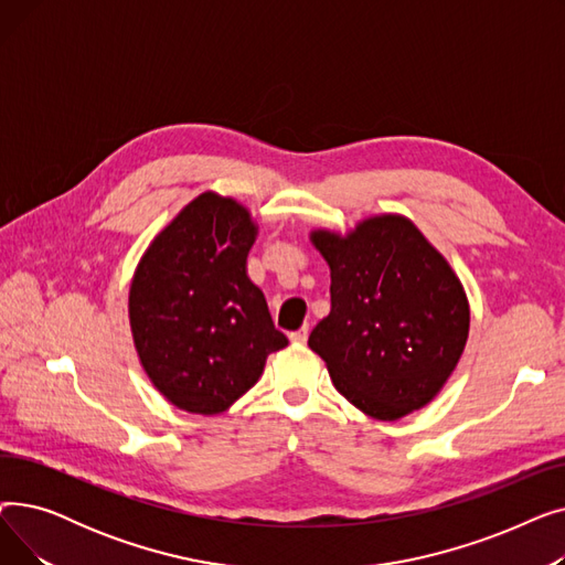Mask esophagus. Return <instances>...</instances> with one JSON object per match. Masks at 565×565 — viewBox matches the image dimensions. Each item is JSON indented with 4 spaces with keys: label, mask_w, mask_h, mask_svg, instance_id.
<instances>
[{
    "label": "esophagus",
    "mask_w": 565,
    "mask_h": 565,
    "mask_svg": "<svg viewBox=\"0 0 565 565\" xmlns=\"http://www.w3.org/2000/svg\"><path fill=\"white\" fill-rule=\"evenodd\" d=\"M307 339H309V324H305L302 330L290 334V341H292V343H307Z\"/></svg>",
    "instance_id": "esophagus-1"
}]
</instances>
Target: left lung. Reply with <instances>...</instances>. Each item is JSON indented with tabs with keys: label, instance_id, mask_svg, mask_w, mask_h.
Wrapping results in <instances>:
<instances>
[{
	"label": "left lung",
	"instance_id": "left-lung-1",
	"mask_svg": "<svg viewBox=\"0 0 565 565\" xmlns=\"http://www.w3.org/2000/svg\"><path fill=\"white\" fill-rule=\"evenodd\" d=\"M332 273V311L309 348L339 394L380 422L430 403L469 334V305L451 265L401 215L362 222L345 237L313 231Z\"/></svg>",
	"mask_w": 565,
	"mask_h": 565
}]
</instances>
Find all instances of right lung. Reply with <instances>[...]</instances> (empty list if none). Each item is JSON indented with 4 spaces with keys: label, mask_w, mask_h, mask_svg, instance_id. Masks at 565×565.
Returning a JSON list of instances; mask_svg holds the SVG:
<instances>
[{
    "label": "right lung",
    "mask_w": 565,
    "mask_h": 565,
    "mask_svg": "<svg viewBox=\"0 0 565 565\" xmlns=\"http://www.w3.org/2000/svg\"><path fill=\"white\" fill-rule=\"evenodd\" d=\"M256 226L233 199L205 192L146 249L130 286V328L146 375L175 407L217 414L288 345L247 277Z\"/></svg>",
    "instance_id": "obj_1"
}]
</instances>
